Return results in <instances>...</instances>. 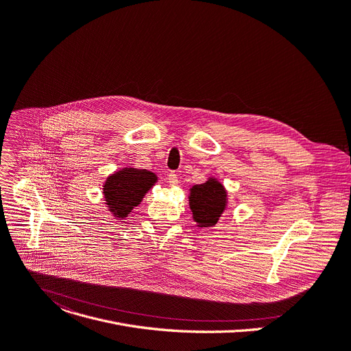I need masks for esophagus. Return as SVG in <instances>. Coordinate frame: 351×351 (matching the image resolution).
Instances as JSON below:
<instances>
[{
  "label": "esophagus",
  "instance_id": "34e87169",
  "mask_svg": "<svg viewBox=\"0 0 351 351\" xmlns=\"http://www.w3.org/2000/svg\"><path fill=\"white\" fill-rule=\"evenodd\" d=\"M168 182H169L171 186H176V184L179 183L178 175H176L175 172H169V173H168Z\"/></svg>",
  "mask_w": 351,
  "mask_h": 351
}]
</instances>
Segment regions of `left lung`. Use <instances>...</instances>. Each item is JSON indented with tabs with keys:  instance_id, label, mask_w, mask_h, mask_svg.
<instances>
[{
	"instance_id": "obj_1",
	"label": "left lung",
	"mask_w": 351,
	"mask_h": 351,
	"mask_svg": "<svg viewBox=\"0 0 351 351\" xmlns=\"http://www.w3.org/2000/svg\"><path fill=\"white\" fill-rule=\"evenodd\" d=\"M189 206L197 227L208 228L215 226L227 207V192L224 186L213 178L206 183L195 184L190 189Z\"/></svg>"
}]
</instances>
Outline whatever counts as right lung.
Returning a JSON list of instances; mask_svg holds the SVG:
<instances>
[{"label": "right lung", "instance_id": "right-lung-1", "mask_svg": "<svg viewBox=\"0 0 351 351\" xmlns=\"http://www.w3.org/2000/svg\"><path fill=\"white\" fill-rule=\"evenodd\" d=\"M155 182V173L147 169L123 168L110 175L104 184V195L110 213L116 218H125L141 203Z\"/></svg>", "mask_w": 351, "mask_h": 351}]
</instances>
